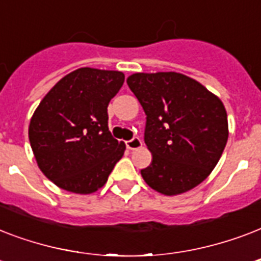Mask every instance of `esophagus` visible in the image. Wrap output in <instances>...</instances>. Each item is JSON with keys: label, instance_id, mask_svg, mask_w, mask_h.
I'll return each instance as SVG.
<instances>
[{"label": "esophagus", "instance_id": "1", "mask_svg": "<svg viewBox=\"0 0 261 261\" xmlns=\"http://www.w3.org/2000/svg\"><path fill=\"white\" fill-rule=\"evenodd\" d=\"M126 146L127 149H130V150H137L139 147H142V141L135 137V138H133L131 141H127Z\"/></svg>", "mask_w": 261, "mask_h": 261}]
</instances>
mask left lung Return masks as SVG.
Masks as SVG:
<instances>
[{
    "label": "left lung",
    "mask_w": 261,
    "mask_h": 261,
    "mask_svg": "<svg viewBox=\"0 0 261 261\" xmlns=\"http://www.w3.org/2000/svg\"><path fill=\"white\" fill-rule=\"evenodd\" d=\"M127 85L146 114L145 143L153 159L141 171L143 180L168 196L199 186L218 164L229 137L221 98L176 71L134 73Z\"/></svg>",
    "instance_id": "obj_1"
}]
</instances>
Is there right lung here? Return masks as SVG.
I'll return each instance as SVG.
<instances>
[{"label": "right lung", "instance_id": "add662e5", "mask_svg": "<svg viewBox=\"0 0 261 261\" xmlns=\"http://www.w3.org/2000/svg\"><path fill=\"white\" fill-rule=\"evenodd\" d=\"M124 83L118 70L81 67L43 97L28 127L39 169L55 186L88 195L100 190L126 145L108 130L107 107Z\"/></svg>", "mask_w": 261, "mask_h": 261}]
</instances>
